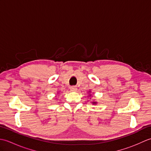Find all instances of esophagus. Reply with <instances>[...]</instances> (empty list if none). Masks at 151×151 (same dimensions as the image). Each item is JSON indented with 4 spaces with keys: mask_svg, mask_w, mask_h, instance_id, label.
<instances>
[{
    "mask_svg": "<svg viewBox=\"0 0 151 151\" xmlns=\"http://www.w3.org/2000/svg\"><path fill=\"white\" fill-rule=\"evenodd\" d=\"M70 90L71 91H77V88L76 86H70Z\"/></svg>",
    "mask_w": 151,
    "mask_h": 151,
    "instance_id": "esophagus-1",
    "label": "esophagus"
}]
</instances>
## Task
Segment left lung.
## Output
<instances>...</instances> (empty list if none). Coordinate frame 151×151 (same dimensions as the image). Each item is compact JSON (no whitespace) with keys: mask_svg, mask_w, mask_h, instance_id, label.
<instances>
[{"mask_svg":"<svg viewBox=\"0 0 151 151\" xmlns=\"http://www.w3.org/2000/svg\"><path fill=\"white\" fill-rule=\"evenodd\" d=\"M90 92H91L90 91H89V95H88V97H89H89H91V95L90 94ZM92 104H97V102H95V101H93V102H92Z\"/></svg>","mask_w":151,"mask_h":151,"instance_id":"obj_1","label":"left lung"}]
</instances>
